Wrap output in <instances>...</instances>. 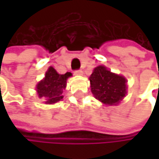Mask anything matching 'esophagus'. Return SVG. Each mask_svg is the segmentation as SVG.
<instances>
[{
    "mask_svg": "<svg viewBox=\"0 0 159 159\" xmlns=\"http://www.w3.org/2000/svg\"><path fill=\"white\" fill-rule=\"evenodd\" d=\"M74 74H75V75H83V71H82V70H75V71L74 72Z\"/></svg>",
    "mask_w": 159,
    "mask_h": 159,
    "instance_id": "1",
    "label": "esophagus"
}]
</instances>
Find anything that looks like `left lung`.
<instances>
[{"label": "left lung", "mask_w": 159, "mask_h": 159, "mask_svg": "<svg viewBox=\"0 0 159 159\" xmlns=\"http://www.w3.org/2000/svg\"><path fill=\"white\" fill-rule=\"evenodd\" d=\"M89 80L95 98L106 105H115L125 97L126 79L102 65L95 68Z\"/></svg>", "instance_id": "8db88e82"}]
</instances>
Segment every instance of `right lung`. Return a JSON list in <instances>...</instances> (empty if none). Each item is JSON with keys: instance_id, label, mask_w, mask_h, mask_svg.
<instances>
[{"instance_id": "right-lung-1", "label": "right lung", "mask_w": 159, "mask_h": 159, "mask_svg": "<svg viewBox=\"0 0 159 159\" xmlns=\"http://www.w3.org/2000/svg\"><path fill=\"white\" fill-rule=\"evenodd\" d=\"M71 73L59 75L56 70L49 67L46 73L45 78L40 81L37 85V91L39 98H44L47 104H52L60 101L63 89L66 87V80L71 76Z\"/></svg>"}]
</instances>
